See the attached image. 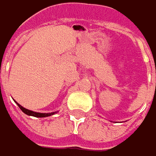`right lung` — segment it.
<instances>
[{"mask_svg": "<svg viewBox=\"0 0 156 156\" xmlns=\"http://www.w3.org/2000/svg\"><path fill=\"white\" fill-rule=\"evenodd\" d=\"M18 105V106L20 107V109L27 115H31V116H34V117H47V116H51L54 114H56V112H53V113H49V114H43V113H36V112H34V111H31V110H28L24 107H23L21 105H19L18 103H16Z\"/></svg>", "mask_w": 156, "mask_h": 156, "instance_id": "1", "label": "right lung"}]
</instances>
